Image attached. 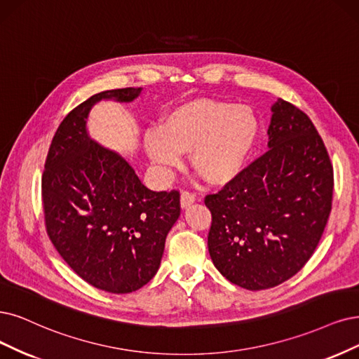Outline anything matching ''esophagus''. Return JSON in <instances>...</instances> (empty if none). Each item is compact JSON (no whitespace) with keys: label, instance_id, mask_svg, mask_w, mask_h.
I'll list each match as a JSON object with an SVG mask.
<instances>
[{"label":"esophagus","instance_id":"1","mask_svg":"<svg viewBox=\"0 0 359 359\" xmlns=\"http://www.w3.org/2000/svg\"><path fill=\"white\" fill-rule=\"evenodd\" d=\"M195 200H196V196L194 194L188 192V191H183L180 194V205H182V208L191 207L195 203Z\"/></svg>","mask_w":359,"mask_h":359}]
</instances>
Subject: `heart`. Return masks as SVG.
Segmentation results:
<instances>
[{
    "label": "heart",
    "instance_id": "heart-1",
    "mask_svg": "<svg viewBox=\"0 0 359 359\" xmlns=\"http://www.w3.org/2000/svg\"><path fill=\"white\" fill-rule=\"evenodd\" d=\"M260 123L245 104L194 99L170 109L161 127L146 131L143 144L149 159L164 170L177 167L182 154L208 184L223 187L244 170L255 148Z\"/></svg>",
    "mask_w": 359,
    "mask_h": 359
}]
</instances>
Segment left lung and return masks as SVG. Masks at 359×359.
Masks as SVG:
<instances>
[{
	"mask_svg": "<svg viewBox=\"0 0 359 359\" xmlns=\"http://www.w3.org/2000/svg\"><path fill=\"white\" fill-rule=\"evenodd\" d=\"M268 137L266 154L204 200L211 260L251 291L280 285L306 264L333 201V165L306 114L278 99Z\"/></svg>",
	"mask_w": 359,
	"mask_h": 359,
	"instance_id": "obj_1",
	"label": "left lung"
}]
</instances>
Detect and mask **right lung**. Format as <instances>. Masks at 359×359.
<instances>
[{"instance_id": "right-lung-1", "label": "right lung", "mask_w": 359, "mask_h": 359, "mask_svg": "<svg viewBox=\"0 0 359 359\" xmlns=\"http://www.w3.org/2000/svg\"><path fill=\"white\" fill-rule=\"evenodd\" d=\"M140 93L106 90L66 115L41 183L46 229L57 253L86 283L114 294L152 280L180 216L177 191L148 189L124 158L88 136L87 118L97 102H131Z\"/></svg>"}]
</instances>
